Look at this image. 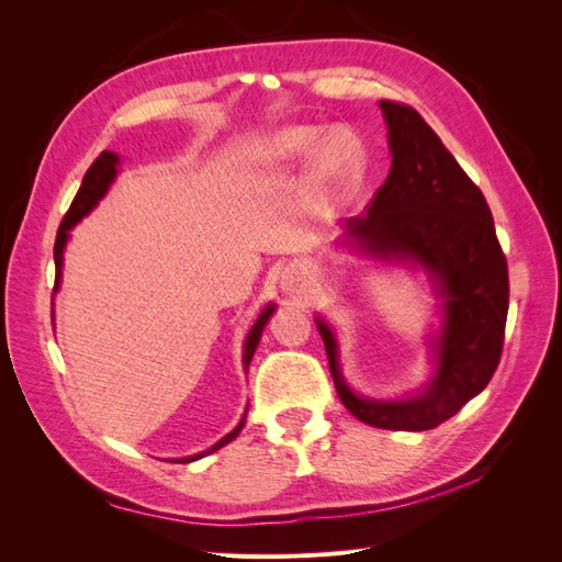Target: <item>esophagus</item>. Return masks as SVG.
Listing matches in <instances>:
<instances>
[{
  "label": "esophagus",
  "instance_id": "34e87169",
  "mask_svg": "<svg viewBox=\"0 0 562 562\" xmlns=\"http://www.w3.org/2000/svg\"><path fill=\"white\" fill-rule=\"evenodd\" d=\"M281 288L285 293H291V295H300L302 291H304V277H302V271L297 269V267H291L283 274V279H281Z\"/></svg>",
  "mask_w": 562,
  "mask_h": 562
}]
</instances>
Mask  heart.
<instances>
[{
    "label": "heart",
    "mask_w": 562,
    "mask_h": 562,
    "mask_svg": "<svg viewBox=\"0 0 562 562\" xmlns=\"http://www.w3.org/2000/svg\"><path fill=\"white\" fill-rule=\"evenodd\" d=\"M318 151V171L335 180H353L363 166V145L351 131H333L330 135L316 126H295L281 131L265 149L269 164L307 159Z\"/></svg>",
    "instance_id": "obj_1"
}]
</instances>
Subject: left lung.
Returning a JSON list of instances; mask_svg holds the SVG:
<instances>
[{
    "mask_svg": "<svg viewBox=\"0 0 562 562\" xmlns=\"http://www.w3.org/2000/svg\"><path fill=\"white\" fill-rule=\"evenodd\" d=\"M389 126L391 171L366 213L345 220L347 236L382 260H413L438 283L446 321L438 366L424 394L405 401L353 396L339 375L337 345L318 321L339 401L370 427L436 429L479 396L495 375L508 312V267L490 206L422 114L380 103Z\"/></svg>",
    "mask_w": 562,
    "mask_h": 562,
    "instance_id": "1",
    "label": "left lung"
}]
</instances>
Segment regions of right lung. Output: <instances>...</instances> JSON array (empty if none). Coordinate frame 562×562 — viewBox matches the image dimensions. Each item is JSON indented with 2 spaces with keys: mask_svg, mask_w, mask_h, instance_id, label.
<instances>
[{
  "mask_svg": "<svg viewBox=\"0 0 562 562\" xmlns=\"http://www.w3.org/2000/svg\"><path fill=\"white\" fill-rule=\"evenodd\" d=\"M116 161H119V157L114 155V151H108V149H105V151H100L98 159L89 166L87 176H83L81 187H79V192H77V196H75V199H72V203H70V211H67V213H65V217H63V223H60L58 234H56V244H54V260H56V285H54V293L58 291V283H60L63 248H65L67 236H70V229H72V227L79 223V220H81L83 215H87V213L95 206V203H98L100 199H103V194L108 192V187H110V182L114 180V173H116ZM271 312H274V307H271V304H269V307L260 314V318L255 321V326L250 328V333H248V337H246V345H244V368H248V363H250V359H252L255 349H258L262 328L267 326V321H269ZM244 424H246V415L241 417L239 427H236L232 434H227L225 438H220L213 448H209L206 452H199V454H192V457L178 459V462H182V464H187V462H194V459H201V457H206V454H211V452L220 450L223 446H227L229 440H234L236 436H239V431L244 429Z\"/></svg>",
  "mask_w": 562,
  "mask_h": 562,
  "instance_id": "obj_1",
  "label": "right lung"
}]
</instances>
